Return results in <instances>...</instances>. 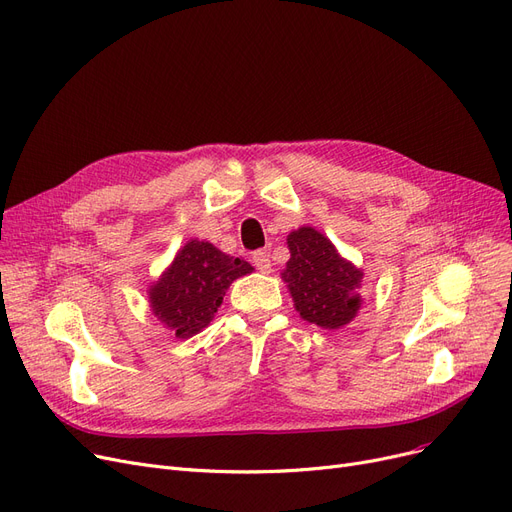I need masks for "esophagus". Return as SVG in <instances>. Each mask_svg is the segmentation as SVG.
Returning <instances> with one entry per match:
<instances>
[{
  "label": "esophagus",
  "mask_w": 512,
  "mask_h": 512,
  "mask_svg": "<svg viewBox=\"0 0 512 512\" xmlns=\"http://www.w3.org/2000/svg\"><path fill=\"white\" fill-rule=\"evenodd\" d=\"M253 265L261 274H270L272 272V261H270V255L265 253V251H257L253 255Z\"/></svg>",
  "instance_id": "esophagus-1"
}]
</instances>
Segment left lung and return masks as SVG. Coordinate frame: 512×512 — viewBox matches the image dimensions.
<instances>
[{
    "instance_id": "8db88e82",
    "label": "left lung",
    "mask_w": 512,
    "mask_h": 512,
    "mask_svg": "<svg viewBox=\"0 0 512 512\" xmlns=\"http://www.w3.org/2000/svg\"><path fill=\"white\" fill-rule=\"evenodd\" d=\"M291 259L282 270L299 316L326 330H339L360 314L364 305V272L345 259L335 244L311 226L286 236Z\"/></svg>"
}]
</instances>
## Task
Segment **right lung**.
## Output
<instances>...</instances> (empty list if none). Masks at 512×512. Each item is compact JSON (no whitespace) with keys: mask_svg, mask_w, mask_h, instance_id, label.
<instances>
[{"mask_svg":"<svg viewBox=\"0 0 512 512\" xmlns=\"http://www.w3.org/2000/svg\"><path fill=\"white\" fill-rule=\"evenodd\" d=\"M251 272L249 261L192 238L148 286L152 316L177 339H190L211 324L230 284Z\"/></svg>","mask_w":512,"mask_h":512,"instance_id":"obj_1","label":"right lung"}]
</instances>
